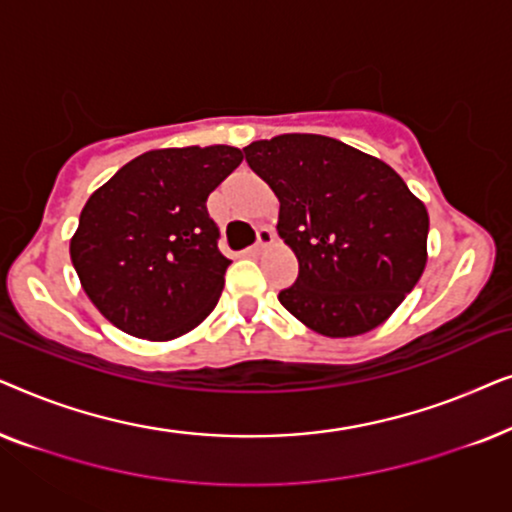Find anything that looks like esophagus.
Here are the masks:
<instances>
[{
  "label": "esophagus",
  "mask_w": 512,
  "mask_h": 512,
  "mask_svg": "<svg viewBox=\"0 0 512 512\" xmlns=\"http://www.w3.org/2000/svg\"><path fill=\"white\" fill-rule=\"evenodd\" d=\"M272 240H275V235H272V230L261 226V228L256 230V244L249 249V254H258V251H263Z\"/></svg>",
  "instance_id": "34e87169"
}]
</instances>
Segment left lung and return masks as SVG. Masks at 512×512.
Instances as JSON below:
<instances>
[{
    "label": "left lung",
    "instance_id": "1",
    "mask_svg": "<svg viewBox=\"0 0 512 512\" xmlns=\"http://www.w3.org/2000/svg\"><path fill=\"white\" fill-rule=\"evenodd\" d=\"M244 158L279 198V237L298 258L279 303L328 338L387 321L424 272L422 200L387 163L324 135L261 139Z\"/></svg>",
    "mask_w": 512,
    "mask_h": 512
}]
</instances>
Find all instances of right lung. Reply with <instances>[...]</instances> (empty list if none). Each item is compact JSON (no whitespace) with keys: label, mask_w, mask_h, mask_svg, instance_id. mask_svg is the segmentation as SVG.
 <instances>
[{"label":"right lung","mask_w":512,"mask_h":512,"mask_svg":"<svg viewBox=\"0 0 512 512\" xmlns=\"http://www.w3.org/2000/svg\"><path fill=\"white\" fill-rule=\"evenodd\" d=\"M240 163L242 151L223 144L146 151L90 195L69 254L116 328L174 340L214 310L230 261L207 198Z\"/></svg>","instance_id":"1"}]
</instances>
